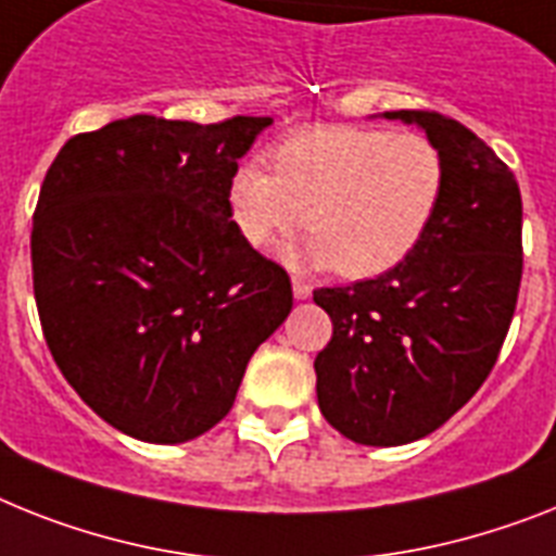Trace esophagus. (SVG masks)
Masks as SVG:
<instances>
[{
    "label": "esophagus",
    "mask_w": 556,
    "mask_h": 556,
    "mask_svg": "<svg viewBox=\"0 0 556 556\" xmlns=\"http://www.w3.org/2000/svg\"><path fill=\"white\" fill-rule=\"evenodd\" d=\"M292 295H295L298 301H306V298L312 295V283H306L304 278H292Z\"/></svg>",
    "instance_id": "obj_1"
}]
</instances>
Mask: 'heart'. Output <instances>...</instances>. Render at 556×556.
<instances>
[{
  "label": "heart",
  "mask_w": 556,
  "mask_h": 556,
  "mask_svg": "<svg viewBox=\"0 0 556 556\" xmlns=\"http://www.w3.org/2000/svg\"><path fill=\"white\" fill-rule=\"evenodd\" d=\"M261 162L238 164L229 206L252 247L298 227L315 236L298 252L343 278H375L409 258L432 227L446 190V162L420 132L318 124L289 132Z\"/></svg>",
  "instance_id": "1"
}]
</instances>
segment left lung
<instances>
[{"instance_id":"1","label":"left lung","mask_w":556,"mask_h":556,"mask_svg":"<svg viewBox=\"0 0 556 556\" xmlns=\"http://www.w3.org/2000/svg\"><path fill=\"white\" fill-rule=\"evenodd\" d=\"M383 116L424 127L446 162V190L403 264L312 292L332 318V341L315 357L318 406L364 446L426 438L471 401L497 364L522 278L515 173L469 127L434 110Z\"/></svg>"}]
</instances>
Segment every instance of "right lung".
<instances>
[{
    "mask_svg": "<svg viewBox=\"0 0 556 556\" xmlns=\"http://www.w3.org/2000/svg\"><path fill=\"white\" fill-rule=\"evenodd\" d=\"M267 116H130L64 141L30 232L34 295L64 380L110 426L185 443L236 403L292 309L281 264L232 222L229 181Z\"/></svg>",
    "mask_w": 556,
    "mask_h": 556,
    "instance_id": "add662e5",
    "label": "right lung"
}]
</instances>
